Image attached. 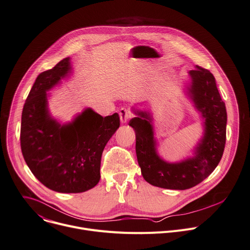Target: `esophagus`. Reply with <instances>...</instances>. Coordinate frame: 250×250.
I'll return each instance as SVG.
<instances>
[{
    "mask_svg": "<svg viewBox=\"0 0 250 250\" xmlns=\"http://www.w3.org/2000/svg\"><path fill=\"white\" fill-rule=\"evenodd\" d=\"M131 117V113L127 108H121L120 110V119H121V123L122 124H126L127 121L130 119Z\"/></svg>",
    "mask_w": 250,
    "mask_h": 250,
    "instance_id": "1",
    "label": "esophagus"
}]
</instances>
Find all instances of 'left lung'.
I'll list each match as a JSON object with an SVG mask.
<instances>
[{
    "label": "left lung",
    "instance_id": "left-lung-1",
    "mask_svg": "<svg viewBox=\"0 0 250 250\" xmlns=\"http://www.w3.org/2000/svg\"><path fill=\"white\" fill-rule=\"evenodd\" d=\"M189 71V83L184 93L198 112L203 129L192 155L178 162H167L158 152L153 113L150 109L131 107L134 118L129 125L135 132V152L142 174L151 186L185 190L206 179L217 167L223 154L226 138L225 104L222 102L213 75L195 65Z\"/></svg>",
    "mask_w": 250,
    "mask_h": 250
}]
</instances>
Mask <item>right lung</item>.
<instances>
[{"label": "right lung", "mask_w": 250, "mask_h": 250, "mask_svg": "<svg viewBox=\"0 0 250 250\" xmlns=\"http://www.w3.org/2000/svg\"><path fill=\"white\" fill-rule=\"evenodd\" d=\"M73 74L70 57L40 74L22 108L21 123L26 164L44 187L62 193L83 192L99 184L104 148L120 127L117 112L103 118L90 107L66 123L52 116V95L48 92Z\"/></svg>", "instance_id": "add662e5"}]
</instances>
